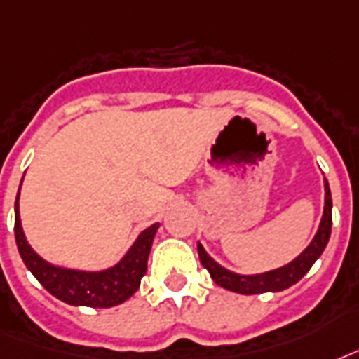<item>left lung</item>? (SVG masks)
<instances>
[{
  "instance_id": "left-lung-1",
  "label": "left lung",
  "mask_w": 359,
  "mask_h": 359,
  "mask_svg": "<svg viewBox=\"0 0 359 359\" xmlns=\"http://www.w3.org/2000/svg\"><path fill=\"white\" fill-rule=\"evenodd\" d=\"M330 234H332V193H330L327 180L324 177V211H322L320 224H318V230H316L315 238L311 240L309 245L305 247L292 262L277 269H271V271H266V273L241 275L230 271L224 266H221L217 260H213L205 252L202 243H198V257L202 266L210 271L211 279L230 292L245 294V296L262 292H280V290H286V288L296 285L309 271L311 266L320 258V255L326 249Z\"/></svg>"
}]
</instances>
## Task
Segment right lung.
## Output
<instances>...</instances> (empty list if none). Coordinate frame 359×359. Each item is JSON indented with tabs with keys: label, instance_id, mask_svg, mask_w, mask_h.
I'll return each instance as SVG.
<instances>
[{
	"label": "right lung",
	"instance_id": "right-lung-1",
	"mask_svg": "<svg viewBox=\"0 0 359 359\" xmlns=\"http://www.w3.org/2000/svg\"><path fill=\"white\" fill-rule=\"evenodd\" d=\"M24 180V177H22ZM20 189L15 202V238L18 252L35 279L61 302L74 307H114L127 302L140 288V279L148 269L151 243L159 223L144 229L123 258L107 269H74L46 262L27 243L20 221Z\"/></svg>",
	"mask_w": 359,
	"mask_h": 359
}]
</instances>
